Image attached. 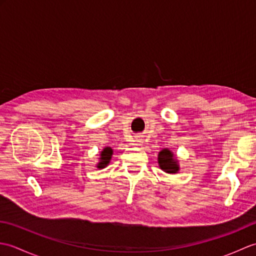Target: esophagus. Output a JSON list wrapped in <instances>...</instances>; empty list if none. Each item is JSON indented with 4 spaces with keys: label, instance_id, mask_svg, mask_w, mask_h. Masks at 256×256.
I'll return each mask as SVG.
<instances>
[{
    "label": "esophagus",
    "instance_id": "esophagus-1",
    "mask_svg": "<svg viewBox=\"0 0 256 256\" xmlns=\"http://www.w3.org/2000/svg\"><path fill=\"white\" fill-rule=\"evenodd\" d=\"M138 142H140V140H138Z\"/></svg>",
    "mask_w": 256,
    "mask_h": 256
}]
</instances>
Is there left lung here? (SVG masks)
<instances>
[{
  "label": "left lung",
  "mask_w": 256,
  "mask_h": 256,
  "mask_svg": "<svg viewBox=\"0 0 256 256\" xmlns=\"http://www.w3.org/2000/svg\"><path fill=\"white\" fill-rule=\"evenodd\" d=\"M158 164L162 170L168 174H175L178 172V165L174 160V155L170 150H162L158 154Z\"/></svg>",
  "instance_id": "obj_1"
}]
</instances>
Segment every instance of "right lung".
<instances>
[{"mask_svg":"<svg viewBox=\"0 0 256 256\" xmlns=\"http://www.w3.org/2000/svg\"><path fill=\"white\" fill-rule=\"evenodd\" d=\"M112 150H111V148H106L104 150H103V152L101 153V157H100V162H99V165H98V167L99 168H103V167H106L108 164V162H110V160H111V156H112Z\"/></svg>","mask_w":256,"mask_h":256,"instance_id":"obj_1","label":"right lung"}]
</instances>
